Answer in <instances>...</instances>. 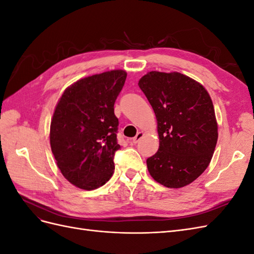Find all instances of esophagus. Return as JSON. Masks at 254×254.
<instances>
[{
    "instance_id": "1",
    "label": "esophagus",
    "mask_w": 254,
    "mask_h": 254,
    "mask_svg": "<svg viewBox=\"0 0 254 254\" xmlns=\"http://www.w3.org/2000/svg\"><path fill=\"white\" fill-rule=\"evenodd\" d=\"M143 136H144V133H143V132H137V134L131 140V143H132V144H137V143L140 142V140L142 139Z\"/></svg>"
}]
</instances>
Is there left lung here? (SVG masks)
Returning a JSON list of instances; mask_svg holds the SVG:
<instances>
[{"mask_svg": "<svg viewBox=\"0 0 254 254\" xmlns=\"http://www.w3.org/2000/svg\"><path fill=\"white\" fill-rule=\"evenodd\" d=\"M139 87L158 121L160 146L146 160L148 172L166 188L186 187L205 171L216 147L212 99L200 83L178 72H149Z\"/></svg>", "mask_w": 254, "mask_h": 254, "instance_id": "8db88e82", "label": "left lung"}]
</instances>
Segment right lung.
<instances>
[{"label":"right lung","instance_id":"right-lung-1","mask_svg":"<svg viewBox=\"0 0 254 254\" xmlns=\"http://www.w3.org/2000/svg\"><path fill=\"white\" fill-rule=\"evenodd\" d=\"M127 77L114 70L76 81L56 106L51 123V147L64 178L83 190H94L114 172L121 146L114 103Z\"/></svg>","mask_w":254,"mask_h":254}]
</instances>
